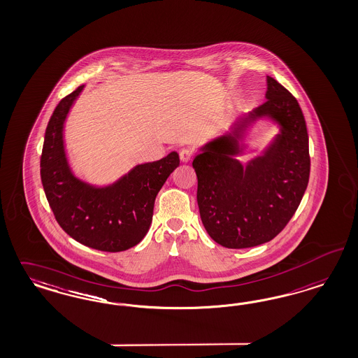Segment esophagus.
<instances>
[{
	"label": "esophagus",
	"mask_w": 358,
	"mask_h": 358,
	"mask_svg": "<svg viewBox=\"0 0 358 358\" xmlns=\"http://www.w3.org/2000/svg\"><path fill=\"white\" fill-rule=\"evenodd\" d=\"M193 157V150L189 148H184L180 150V159L182 162H189Z\"/></svg>",
	"instance_id": "34e87169"
}]
</instances>
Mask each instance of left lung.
<instances>
[{
    "label": "left lung",
    "mask_w": 358,
    "mask_h": 358,
    "mask_svg": "<svg viewBox=\"0 0 358 358\" xmlns=\"http://www.w3.org/2000/svg\"><path fill=\"white\" fill-rule=\"evenodd\" d=\"M266 101L238 120L229 135L201 149L193 160L197 202L208 234L223 247L247 248L270 242L299 208L310 169L308 132L295 96L267 76ZM270 115L281 134L263 157L243 167L234 156L251 121Z\"/></svg>",
    "instance_id": "left-lung-1"
}]
</instances>
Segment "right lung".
Wrapping results in <instances>:
<instances>
[{
	"instance_id": "right-lung-1",
	"label": "right lung",
	"mask_w": 358,
	"mask_h": 358,
	"mask_svg": "<svg viewBox=\"0 0 358 358\" xmlns=\"http://www.w3.org/2000/svg\"><path fill=\"white\" fill-rule=\"evenodd\" d=\"M85 86L63 98L50 117L41 156V180L63 230L85 246L119 252L148 233L157 193L180 165L177 152L135 166L119 181L95 187L76 178L66 159L63 124Z\"/></svg>"
}]
</instances>
